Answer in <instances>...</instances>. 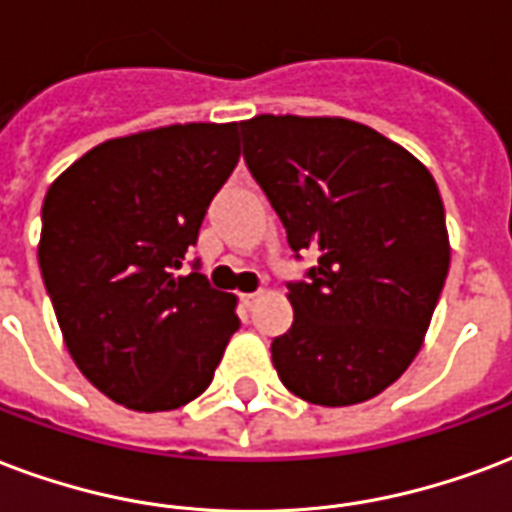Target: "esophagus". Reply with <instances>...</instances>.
Returning a JSON list of instances; mask_svg holds the SVG:
<instances>
[{
    "label": "esophagus",
    "mask_w": 512,
    "mask_h": 512,
    "mask_svg": "<svg viewBox=\"0 0 512 512\" xmlns=\"http://www.w3.org/2000/svg\"><path fill=\"white\" fill-rule=\"evenodd\" d=\"M260 298H263V290H257V293H246V295H241V301H244L246 309H252V306H255L257 301H260Z\"/></svg>",
    "instance_id": "1"
}]
</instances>
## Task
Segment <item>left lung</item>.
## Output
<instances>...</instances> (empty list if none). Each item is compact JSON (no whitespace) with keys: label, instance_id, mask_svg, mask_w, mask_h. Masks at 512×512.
<instances>
[{"label":"left lung","instance_id":"8db88e82","mask_svg":"<svg viewBox=\"0 0 512 512\" xmlns=\"http://www.w3.org/2000/svg\"><path fill=\"white\" fill-rule=\"evenodd\" d=\"M246 168L295 255L317 266L290 285L293 325L271 344L298 399L350 407L407 372L423 347L450 266L445 206L429 168L361 121H241Z\"/></svg>","mask_w":512,"mask_h":512}]
</instances>
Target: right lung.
Here are the masks:
<instances>
[{"label": "right lung", "mask_w": 512, "mask_h": 512, "mask_svg": "<svg viewBox=\"0 0 512 512\" xmlns=\"http://www.w3.org/2000/svg\"><path fill=\"white\" fill-rule=\"evenodd\" d=\"M238 157V121L168 124L94 146L45 192L37 260L67 352L127 410L198 399L241 325L236 295L176 274Z\"/></svg>", "instance_id": "right-lung-1"}]
</instances>
